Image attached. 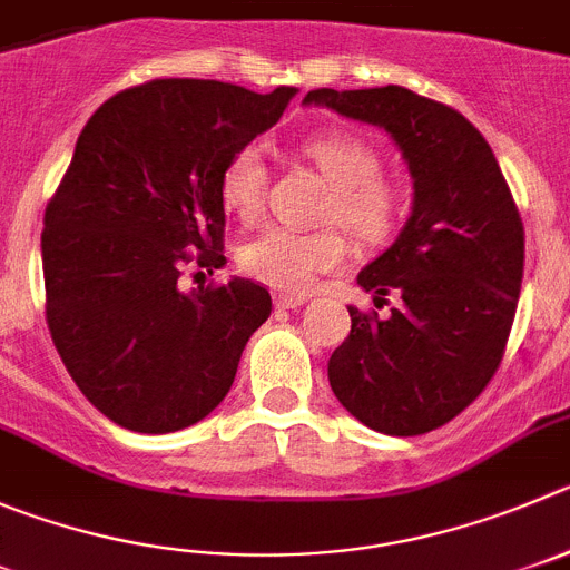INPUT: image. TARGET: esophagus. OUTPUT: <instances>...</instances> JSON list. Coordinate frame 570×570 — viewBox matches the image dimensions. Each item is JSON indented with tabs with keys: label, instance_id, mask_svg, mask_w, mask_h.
<instances>
[{
	"label": "esophagus",
	"instance_id": "1",
	"mask_svg": "<svg viewBox=\"0 0 570 570\" xmlns=\"http://www.w3.org/2000/svg\"><path fill=\"white\" fill-rule=\"evenodd\" d=\"M306 297H295V295H275V309H301Z\"/></svg>",
	"mask_w": 570,
	"mask_h": 570
}]
</instances>
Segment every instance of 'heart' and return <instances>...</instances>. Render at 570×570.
<instances>
[{
    "label": "heart",
    "instance_id": "obj_1",
    "mask_svg": "<svg viewBox=\"0 0 570 570\" xmlns=\"http://www.w3.org/2000/svg\"><path fill=\"white\" fill-rule=\"evenodd\" d=\"M303 154L332 183L328 216L363 242H380L396 219V196L380 179V154L363 137L348 131H323L303 142ZM222 205L242 222H253L264 207L267 168L253 146L238 148L222 171ZM345 238L337 230L301 233L269 227L244 244L242 267L286 295H306L323 273L345 258Z\"/></svg>",
    "mask_w": 570,
    "mask_h": 570
}]
</instances>
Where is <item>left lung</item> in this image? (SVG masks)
<instances>
[{"instance_id": "left-lung-1", "label": "left lung", "mask_w": 570, "mask_h": 570, "mask_svg": "<svg viewBox=\"0 0 570 570\" xmlns=\"http://www.w3.org/2000/svg\"><path fill=\"white\" fill-rule=\"evenodd\" d=\"M303 106L376 126L413 179L411 216L357 284L396 292L380 317L348 306L351 334L328 360L340 405L371 430L419 435L459 416L507 348L523 284V222L481 131L405 87L312 89Z\"/></svg>"}]
</instances>
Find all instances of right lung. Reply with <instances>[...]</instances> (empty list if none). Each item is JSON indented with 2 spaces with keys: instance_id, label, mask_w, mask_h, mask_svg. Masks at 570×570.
Masks as SVG:
<instances>
[{
  "instance_id": "obj_1",
  "label": "right lung",
  "mask_w": 570,
  "mask_h": 570,
  "mask_svg": "<svg viewBox=\"0 0 570 570\" xmlns=\"http://www.w3.org/2000/svg\"><path fill=\"white\" fill-rule=\"evenodd\" d=\"M295 95L159 78L117 92L78 135L41 233L47 326L83 396L120 428L202 422L273 312L253 281L183 292L179 269L227 264L222 171Z\"/></svg>"
}]
</instances>
